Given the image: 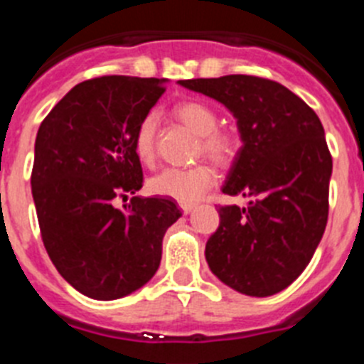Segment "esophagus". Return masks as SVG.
<instances>
[{
	"instance_id": "1",
	"label": "esophagus",
	"mask_w": 364,
	"mask_h": 364,
	"mask_svg": "<svg viewBox=\"0 0 364 364\" xmlns=\"http://www.w3.org/2000/svg\"><path fill=\"white\" fill-rule=\"evenodd\" d=\"M193 208H196V205H193V203H181V210L185 213H190Z\"/></svg>"
}]
</instances>
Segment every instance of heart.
<instances>
[{
	"mask_svg": "<svg viewBox=\"0 0 364 364\" xmlns=\"http://www.w3.org/2000/svg\"><path fill=\"white\" fill-rule=\"evenodd\" d=\"M174 114L181 124L201 136L199 156H208L217 165H230L239 154L240 141L233 132L217 129L219 118L215 111L203 100H183L174 107ZM156 125L158 118L147 113L134 132V152L141 163L151 165L156 158ZM213 168L206 163L188 168H165L149 179V190L156 196L176 199L179 203H193L213 185Z\"/></svg>",
	"mask_w": 364,
	"mask_h": 364,
	"instance_id": "heart-1",
	"label": "heart"
}]
</instances>
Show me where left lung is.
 Segmentation results:
<instances>
[{
  "mask_svg": "<svg viewBox=\"0 0 364 364\" xmlns=\"http://www.w3.org/2000/svg\"><path fill=\"white\" fill-rule=\"evenodd\" d=\"M179 84L226 105L242 140L223 192L251 201L246 208L219 206L206 262L247 296L280 293L311 262L327 226L332 156L323 125L298 95L262 77Z\"/></svg>",
  "mask_w": 364,
  "mask_h": 364,
  "instance_id": "1",
  "label": "left lung"
}]
</instances>
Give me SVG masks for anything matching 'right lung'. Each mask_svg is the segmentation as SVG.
<instances>
[{"label": "right lung", "mask_w": 364, "mask_h": 364, "mask_svg": "<svg viewBox=\"0 0 364 364\" xmlns=\"http://www.w3.org/2000/svg\"><path fill=\"white\" fill-rule=\"evenodd\" d=\"M165 82L125 75L84 80L37 131L32 196L41 237L60 277L93 300H117L147 284L166 228L181 217L168 198L113 203L141 188L134 132Z\"/></svg>", "instance_id": "right-lung-1"}]
</instances>
